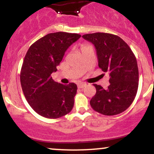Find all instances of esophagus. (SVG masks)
<instances>
[{"mask_svg":"<svg viewBox=\"0 0 154 154\" xmlns=\"http://www.w3.org/2000/svg\"><path fill=\"white\" fill-rule=\"evenodd\" d=\"M85 85H86L85 83L81 82V83H78V84H77V87H78V88H83Z\"/></svg>","mask_w":154,"mask_h":154,"instance_id":"1","label":"esophagus"}]
</instances>
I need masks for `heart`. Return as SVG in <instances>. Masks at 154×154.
<instances>
[{"mask_svg":"<svg viewBox=\"0 0 154 154\" xmlns=\"http://www.w3.org/2000/svg\"><path fill=\"white\" fill-rule=\"evenodd\" d=\"M87 47H88V45H82V50H83V49L85 48H87Z\"/></svg>","mask_w":154,"mask_h":154,"instance_id":"heart-1","label":"heart"}]
</instances>
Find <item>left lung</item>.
<instances>
[{"label":"left lung","mask_w":154,"mask_h":154,"mask_svg":"<svg viewBox=\"0 0 154 154\" xmlns=\"http://www.w3.org/2000/svg\"><path fill=\"white\" fill-rule=\"evenodd\" d=\"M82 38L94 45L98 66L110 77L106 89L94 84L96 93L90 101L91 107L107 116L123 112L133 102L138 88V67L135 55L117 35L95 32Z\"/></svg>","instance_id":"left-lung-1"}]
</instances>
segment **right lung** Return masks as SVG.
<instances>
[{"label": "right lung", "instance_id": "obj_1", "mask_svg": "<svg viewBox=\"0 0 154 154\" xmlns=\"http://www.w3.org/2000/svg\"><path fill=\"white\" fill-rule=\"evenodd\" d=\"M80 37L63 32L50 33L28 49L21 69L20 82L26 101L39 115L57 119L72 111L77 85L58 83L51 75L57 71L56 66L69 47Z\"/></svg>", "mask_w": 154, "mask_h": 154}]
</instances>
